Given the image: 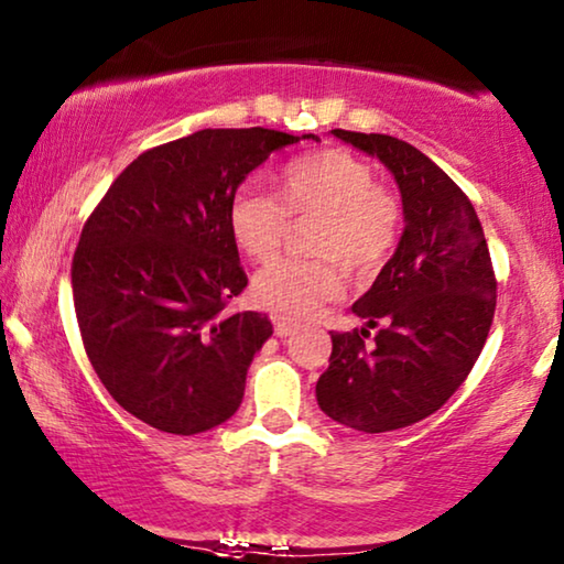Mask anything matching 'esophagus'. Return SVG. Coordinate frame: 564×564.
Instances as JSON below:
<instances>
[{
    "label": "esophagus",
    "mask_w": 564,
    "mask_h": 564,
    "mask_svg": "<svg viewBox=\"0 0 564 564\" xmlns=\"http://www.w3.org/2000/svg\"><path fill=\"white\" fill-rule=\"evenodd\" d=\"M272 323H274V333L280 338H288L295 333V323H290L288 317H280V315H272Z\"/></svg>",
    "instance_id": "esophagus-1"
}]
</instances>
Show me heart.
<instances>
[{
    "label": "heart",
    "mask_w": 564,
    "mask_h": 564,
    "mask_svg": "<svg viewBox=\"0 0 564 564\" xmlns=\"http://www.w3.org/2000/svg\"><path fill=\"white\" fill-rule=\"evenodd\" d=\"M280 199L254 183L236 187L228 203V231L251 259L280 249L290 214H317L310 247L321 257H276L257 269L251 295L269 313L307 321L346 290V263L356 274L387 264L402 236V208L377 183L369 162L340 147L305 152L276 170Z\"/></svg>",
    "instance_id": "heart-1"
}]
</instances>
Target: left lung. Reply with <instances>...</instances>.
Returning a JSON list of instances; mask_svg holds the SVG:
<instances>
[{"instance_id": "1", "label": "left lung", "mask_w": 564, "mask_h": 564, "mask_svg": "<svg viewBox=\"0 0 564 564\" xmlns=\"http://www.w3.org/2000/svg\"><path fill=\"white\" fill-rule=\"evenodd\" d=\"M383 162L402 193L404 231L394 257L354 313L377 328L333 333L317 379L321 410L358 432H389L430 417L478 361L496 310V276L476 208L417 147L389 134L333 129Z\"/></svg>"}]
</instances>
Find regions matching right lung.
<instances>
[{"label":"right lung","mask_w":564,"mask_h":564,"mask_svg":"<svg viewBox=\"0 0 564 564\" xmlns=\"http://www.w3.org/2000/svg\"><path fill=\"white\" fill-rule=\"evenodd\" d=\"M315 134L200 129L142 152L101 198L73 254V305L106 391L154 430L198 435L234 417L259 313L226 315L247 274L228 203L269 154Z\"/></svg>","instance_id":"right-lung-1"}]
</instances>
